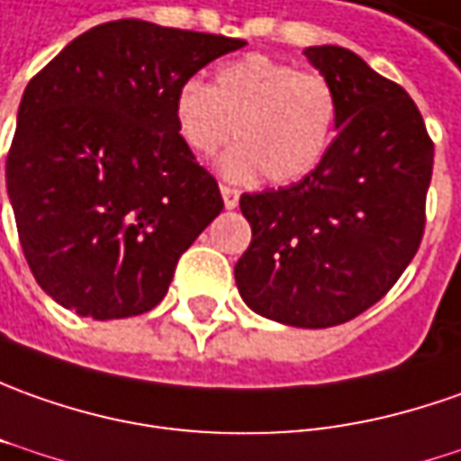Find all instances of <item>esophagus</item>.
<instances>
[{"instance_id": "esophagus-1", "label": "esophagus", "mask_w": 461, "mask_h": 461, "mask_svg": "<svg viewBox=\"0 0 461 461\" xmlns=\"http://www.w3.org/2000/svg\"><path fill=\"white\" fill-rule=\"evenodd\" d=\"M221 194H223V205L228 210L238 208V197H240V193L238 190H233V187H221Z\"/></svg>"}]
</instances>
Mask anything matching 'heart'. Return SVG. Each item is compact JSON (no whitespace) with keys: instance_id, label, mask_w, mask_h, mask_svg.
Returning a JSON list of instances; mask_svg holds the SVG:
<instances>
[{"instance_id":"obj_1","label":"heart","mask_w":461,"mask_h":461,"mask_svg":"<svg viewBox=\"0 0 461 461\" xmlns=\"http://www.w3.org/2000/svg\"><path fill=\"white\" fill-rule=\"evenodd\" d=\"M182 144L212 157L233 139L221 162L223 177L251 182L261 172L289 185L314 172L330 149L338 98L330 80L267 55H246L215 70L212 86L182 83L172 101Z\"/></svg>"}]
</instances>
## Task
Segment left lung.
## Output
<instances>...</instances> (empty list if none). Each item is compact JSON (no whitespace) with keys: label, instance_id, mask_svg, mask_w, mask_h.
I'll return each mask as SVG.
<instances>
[{"label":"left lung","instance_id":"left-lung-1","mask_svg":"<svg viewBox=\"0 0 461 461\" xmlns=\"http://www.w3.org/2000/svg\"><path fill=\"white\" fill-rule=\"evenodd\" d=\"M338 98V137L302 182L240 197L236 286L256 314L322 330L373 307L424 236L434 144L411 95L338 45L304 50Z\"/></svg>","mask_w":461,"mask_h":461}]
</instances>
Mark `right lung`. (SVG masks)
<instances>
[{
    "label": "right lung",
    "mask_w": 461,
    "mask_h": 461,
    "mask_svg": "<svg viewBox=\"0 0 461 461\" xmlns=\"http://www.w3.org/2000/svg\"><path fill=\"white\" fill-rule=\"evenodd\" d=\"M243 40L141 20L98 24L24 88L7 193L42 292L94 320L165 299L180 256L223 210L172 119L182 83Z\"/></svg>",
    "instance_id": "add662e5"
}]
</instances>
